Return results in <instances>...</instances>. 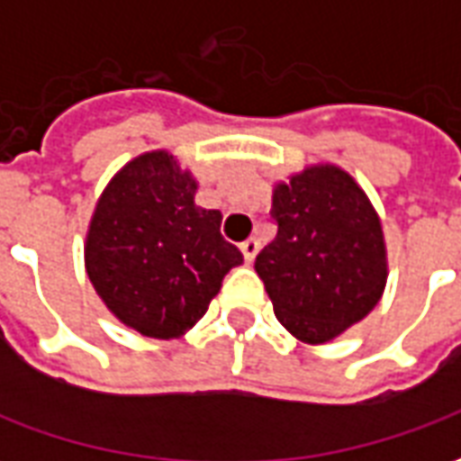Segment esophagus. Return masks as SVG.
<instances>
[{"label":"esophagus","mask_w":461,"mask_h":461,"mask_svg":"<svg viewBox=\"0 0 461 461\" xmlns=\"http://www.w3.org/2000/svg\"><path fill=\"white\" fill-rule=\"evenodd\" d=\"M241 254H244V259H247V264H251L254 261V257L259 254V241L257 240H247V241H241Z\"/></svg>","instance_id":"34e87169"}]
</instances>
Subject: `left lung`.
<instances>
[{"instance_id": "8db88e82", "label": "left lung", "mask_w": 461, "mask_h": 461, "mask_svg": "<svg viewBox=\"0 0 461 461\" xmlns=\"http://www.w3.org/2000/svg\"><path fill=\"white\" fill-rule=\"evenodd\" d=\"M271 220L279 230L254 269L291 336L326 343L375 309L387 281L385 240L346 170L313 165L276 185Z\"/></svg>"}]
</instances>
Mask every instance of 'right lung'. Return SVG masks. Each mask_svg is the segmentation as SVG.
<instances>
[{"label":"right lung","mask_w":461,"mask_h":461,"mask_svg":"<svg viewBox=\"0 0 461 461\" xmlns=\"http://www.w3.org/2000/svg\"><path fill=\"white\" fill-rule=\"evenodd\" d=\"M197 182L170 152H145L122 167L95 204L86 271L125 326L177 339L207 313L241 251L221 237V212L194 204Z\"/></svg>","instance_id":"obj_1"}]
</instances>
